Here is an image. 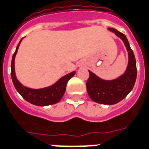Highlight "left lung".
<instances>
[{
  "label": "left lung",
  "mask_w": 149,
  "mask_h": 149,
  "mask_svg": "<svg viewBox=\"0 0 149 149\" xmlns=\"http://www.w3.org/2000/svg\"><path fill=\"white\" fill-rule=\"evenodd\" d=\"M109 30L115 33L124 43L128 52V65L124 73L112 80L102 79L89 71L86 84L88 95L94 102L103 105H114L122 101L131 91L137 78L136 59L127 38L116 29L109 28Z\"/></svg>",
  "instance_id": "left-lung-1"
}]
</instances>
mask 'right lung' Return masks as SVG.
<instances>
[{
	"instance_id": "1",
	"label": "right lung",
	"mask_w": 149,
	"mask_h": 149,
	"mask_svg": "<svg viewBox=\"0 0 149 149\" xmlns=\"http://www.w3.org/2000/svg\"><path fill=\"white\" fill-rule=\"evenodd\" d=\"M22 39L23 38H22L21 40L19 41L16 50L13 54L12 59H11V76L15 89L26 101L33 105H37V106H45V105L56 104L62 99V96L66 89L67 83L70 80V79H71L74 76L76 72L73 71L70 73H68L64 77H62V78H60L55 84L52 86L41 88V89H32V88L23 86L17 79L15 72V58L18 52L19 44Z\"/></svg>"
}]
</instances>
